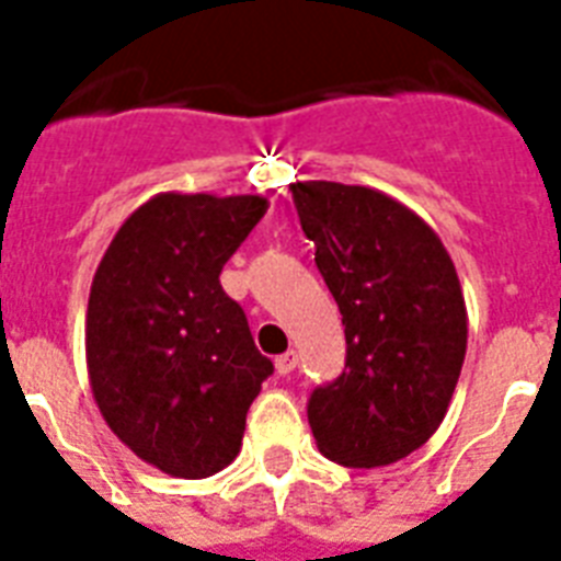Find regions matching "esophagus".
Returning <instances> with one entry per match:
<instances>
[{"label":"esophagus","mask_w":561,"mask_h":561,"mask_svg":"<svg viewBox=\"0 0 561 561\" xmlns=\"http://www.w3.org/2000/svg\"><path fill=\"white\" fill-rule=\"evenodd\" d=\"M297 353H294V350H290V353H285V356H279L276 358V374H282V376H288L290 370H294V367H297Z\"/></svg>","instance_id":"34e87169"}]
</instances>
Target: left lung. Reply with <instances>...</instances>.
Instances as JSON below:
<instances>
[{"mask_svg": "<svg viewBox=\"0 0 561 561\" xmlns=\"http://www.w3.org/2000/svg\"><path fill=\"white\" fill-rule=\"evenodd\" d=\"M294 208L341 311L347 365L314 388L318 450L347 468H385L433 438L468 350V309L442 238L394 196L297 182Z\"/></svg>", "mask_w": 561, "mask_h": 561, "instance_id": "obj_1", "label": "left lung"}]
</instances>
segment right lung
I'll return each mask as SVG.
<instances>
[{
    "label": "right lung",
    "instance_id": "right-lung-1",
    "mask_svg": "<svg viewBox=\"0 0 561 561\" xmlns=\"http://www.w3.org/2000/svg\"><path fill=\"white\" fill-rule=\"evenodd\" d=\"M264 211L255 194H156L128 214L93 273L84 320L93 400L111 433L170 477L224 470L273 374L220 285Z\"/></svg>",
    "mask_w": 561,
    "mask_h": 561
}]
</instances>
